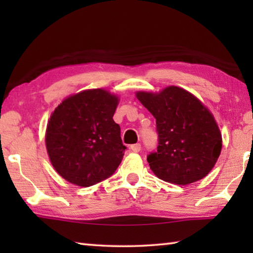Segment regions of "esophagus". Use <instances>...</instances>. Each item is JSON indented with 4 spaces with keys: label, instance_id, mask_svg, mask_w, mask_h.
<instances>
[{
    "label": "esophagus",
    "instance_id": "esophagus-1",
    "mask_svg": "<svg viewBox=\"0 0 253 253\" xmlns=\"http://www.w3.org/2000/svg\"><path fill=\"white\" fill-rule=\"evenodd\" d=\"M140 148H142V146H140V144L139 143H137V144H134V145H131L130 146V149L134 153H138L139 151H140Z\"/></svg>",
    "mask_w": 253,
    "mask_h": 253
}]
</instances>
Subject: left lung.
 Listing matches in <instances>:
<instances>
[{
	"instance_id": "obj_1",
	"label": "left lung",
	"mask_w": 253,
	"mask_h": 253,
	"mask_svg": "<svg viewBox=\"0 0 253 253\" xmlns=\"http://www.w3.org/2000/svg\"><path fill=\"white\" fill-rule=\"evenodd\" d=\"M136 96L156 119L157 151L147 156L154 174L177 185L207 176L222 148L220 129L207 107L175 85L160 93L140 91Z\"/></svg>"
}]
</instances>
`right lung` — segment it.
I'll return each mask as SVG.
<instances>
[{
    "instance_id": "add662e5",
    "label": "right lung",
    "mask_w": 253,
    "mask_h": 253,
    "mask_svg": "<svg viewBox=\"0 0 253 253\" xmlns=\"http://www.w3.org/2000/svg\"><path fill=\"white\" fill-rule=\"evenodd\" d=\"M117 105L116 96L92 89L67 98L51 115L46 151L68 182L91 186L111 176L122 163L126 146L113 119Z\"/></svg>"
}]
</instances>
